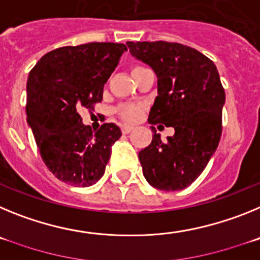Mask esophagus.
Wrapping results in <instances>:
<instances>
[{"instance_id": "34e87169", "label": "esophagus", "mask_w": 260, "mask_h": 260, "mask_svg": "<svg viewBox=\"0 0 260 260\" xmlns=\"http://www.w3.org/2000/svg\"><path fill=\"white\" fill-rule=\"evenodd\" d=\"M133 128H134V127H133V126H130V125H122V126H121V130H122L123 134H128V133L132 132Z\"/></svg>"}]
</instances>
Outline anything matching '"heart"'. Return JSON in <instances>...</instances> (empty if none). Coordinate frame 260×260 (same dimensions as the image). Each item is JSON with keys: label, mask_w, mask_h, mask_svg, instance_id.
<instances>
[{"label": "heart", "mask_w": 260, "mask_h": 260, "mask_svg": "<svg viewBox=\"0 0 260 260\" xmlns=\"http://www.w3.org/2000/svg\"><path fill=\"white\" fill-rule=\"evenodd\" d=\"M143 66H135L133 68V74L138 73V71L143 70ZM117 113L118 116L121 117L122 119L127 121V122H135L138 119L142 117V113H143V109L141 107H138V105H122V107H119L117 109Z\"/></svg>", "instance_id": "b5f03b06"}]
</instances>
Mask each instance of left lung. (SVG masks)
Masks as SVG:
<instances>
[{
    "label": "left lung",
    "instance_id": "left-lung-1",
    "mask_svg": "<svg viewBox=\"0 0 260 260\" xmlns=\"http://www.w3.org/2000/svg\"><path fill=\"white\" fill-rule=\"evenodd\" d=\"M126 44L157 77L148 122L174 127L165 142L155 132L150 146L139 152L143 174L156 189L182 190L198 178L219 146L225 104L219 71L203 53L178 43Z\"/></svg>",
    "mask_w": 260,
    "mask_h": 260
}]
</instances>
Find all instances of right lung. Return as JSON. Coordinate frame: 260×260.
Masks as SVG:
<instances>
[{"label":"right lung","instance_id":"add662e5","mask_svg":"<svg viewBox=\"0 0 260 260\" xmlns=\"http://www.w3.org/2000/svg\"><path fill=\"white\" fill-rule=\"evenodd\" d=\"M126 50L117 43L62 47L29 71L27 123L43 161L62 182L87 187L104 174L112 144L122 133L114 123L93 132L83 125L79 110L102 102L104 84Z\"/></svg>","mask_w":260,"mask_h":260}]
</instances>
